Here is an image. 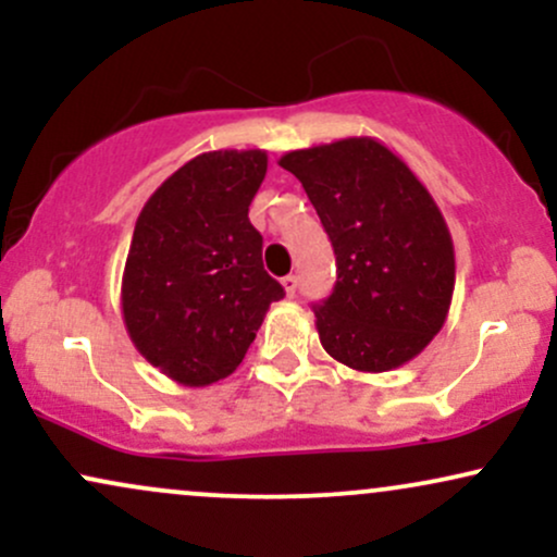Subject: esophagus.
<instances>
[{"instance_id":"obj_1","label":"esophagus","mask_w":557,"mask_h":557,"mask_svg":"<svg viewBox=\"0 0 557 557\" xmlns=\"http://www.w3.org/2000/svg\"><path fill=\"white\" fill-rule=\"evenodd\" d=\"M283 287H285V296L287 298L296 296V290H298V277H296V274H287V277H283Z\"/></svg>"}]
</instances>
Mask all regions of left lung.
I'll list each match as a JSON object with an SVG mask.
<instances>
[{"label":"left lung","instance_id":"8db88e82","mask_svg":"<svg viewBox=\"0 0 557 557\" xmlns=\"http://www.w3.org/2000/svg\"><path fill=\"white\" fill-rule=\"evenodd\" d=\"M277 164L304 185L335 248V290L314 309L322 348L369 374L417 359L456 287L450 230L426 185L372 136L287 151Z\"/></svg>","mask_w":557,"mask_h":557}]
</instances>
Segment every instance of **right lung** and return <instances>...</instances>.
Masks as SVG:
<instances>
[{"mask_svg": "<svg viewBox=\"0 0 557 557\" xmlns=\"http://www.w3.org/2000/svg\"><path fill=\"white\" fill-rule=\"evenodd\" d=\"M264 175L267 151H207L172 172L136 220L123 322L138 354L183 387L233 374L270 304L285 296L248 220Z\"/></svg>", "mask_w": 557, "mask_h": 557, "instance_id": "right-lung-1", "label": "right lung"}]
</instances>
